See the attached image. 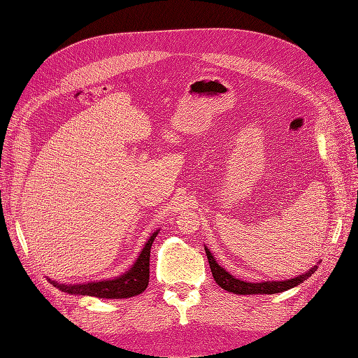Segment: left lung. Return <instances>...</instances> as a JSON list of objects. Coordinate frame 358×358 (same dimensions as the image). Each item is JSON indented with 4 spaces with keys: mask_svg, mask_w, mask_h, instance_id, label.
Returning <instances> with one entry per match:
<instances>
[{
    "mask_svg": "<svg viewBox=\"0 0 358 358\" xmlns=\"http://www.w3.org/2000/svg\"><path fill=\"white\" fill-rule=\"evenodd\" d=\"M204 251L206 255H208L209 259V266L212 270V275L213 279L216 280V284H218L221 288L234 292V294H276V292H282L287 291L289 288H294L297 285H300L303 280H306L309 276L313 275L318 266H313L312 268H309L308 272H305L300 276L296 278H291L288 280H267V282H245V280L241 279H236L233 275H230L227 272L225 268H222L218 263L215 262L213 255L210 254V251L208 248L204 246Z\"/></svg>",
    "mask_w": 358,
    "mask_h": 358,
    "instance_id": "obj_1",
    "label": "left lung"
}]
</instances>
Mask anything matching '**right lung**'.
I'll return each instance as SVG.
<instances>
[{
    "label": "right lung",
    "instance_id": "right-lung-1",
    "mask_svg": "<svg viewBox=\"0 0 358 358\" xmlns=\"http://www.w3.org/2000/svg\"><path fill=\"white\" fill-rule=\"evenodd\" d=\"M157 234L158 230L150 234L133 267L127 270L121 276L88 284H58L57 280L49 279L50 284L64 292H69V294L92 296L99 299H128L142 294L149 284L150 246H152Z\"/></svg>",
    "mask_w": 358,
    "mask_h": 358
}]
</instances>
